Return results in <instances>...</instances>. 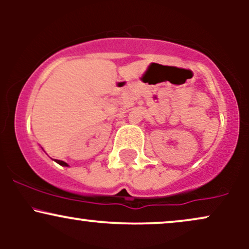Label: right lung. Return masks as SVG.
Segmentation results:
<instances>
[{
	"label": "right lung",
	"instance_id": "1",
	"mask_svg": "<svg viewBox=\"0 0 249 249\" xmlns=\"http://www.w3.org/2000/svg\"><path fill=\"white\" fill-rule=\"evenodd\" d=\"M55 161L57 162V164H59V165H61V166H69V165H68L67 162H65V161H63V160H57V159H55Z\"/></svg>",
	"mask_w": 249,
	"mask_h": 249
}]
</instances>
